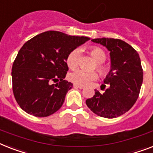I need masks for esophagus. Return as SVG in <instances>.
<instances>
[{
  "label": "esophagus",
  "mask_w": 153,
  "mask_h": 153,
  "mask_svg": "<svg viewBox=\"0 0 153 153\" xmlns=\"http://www.w3.org/2000/svg\"><path fill=\"white\" fill-rule=\"evenodd\" d=\"M74 87L79 88V89H83V88H84V86H83V85H77V84H74Z\"/></svg>",
  "instance_id": "1"
}]
</instances>
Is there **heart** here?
<instances>
[{
    "label": "heart",
    "mask_w": 153,
    "mask_h": 153,
    "mask_svg": "<svg viewBox=\"0 0 153 153\" xmlns=\"http://www.w3.org/2000/svg\"><path fill=\"white\" fill-rule=\"evenodd\" d=\"M90 54L98 63L97 65L98 71L102 75H105L108 72L109 68L106 65L102 64L106 59V54L105 52L98 47H93L90 50ZM79 55H80V51L79 49H74L68 54L67 57V64L69 68L71 69L77 68L79 64ZM97 78V74L95 71H85L81 69L74 71L68 75V79L71 82L80 85H87L95 80Z\"/></svg>",
    "instance_id": "b5f03b06"
}]
</instances>
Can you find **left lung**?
I'll list each match as a JSON object with an SVG mask.
<instances>
[{
    "label": "left lung",
    "instance_id": "8db88e82",
    "mask_svg": "<svg viewBox=\"0 0 153 153\" xmlns=\"http://www.w3.org/2000/svg\"><path fill=\"white\" fill-rule=\"evenodd\" d=\"M91 41L108 48L111 68L104 81L108 88L102 94L95 89V95L85 103L99 116L119 117L128 111L138 97L143 82L141 59L134 48L120 39L102 38Z\"/></svg>",
    "mask_w": 153,
    "mask_h": 153
}]
</instances>
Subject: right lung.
Returning <instances> with one entry per match:
<instances>
[{"label": "right lung", "mask_w": 153, "mask_h": 153, "mask_svg": "<svg viewBox=\"0 0 153 153\" xmlns=\"http://www.w3.org/2000/svg\"><path fill=\"white\" fill-rule=\"evenodd\" d=\"M90 38L45 31L27 41L19 51L12 69V90L23 111L46 117L64 104L72 83L64 80L68 54ZM59 82L53 84L52 82Z\"/></svg>", "instance_id": "obj_1"}]
</instances>
